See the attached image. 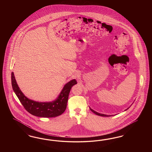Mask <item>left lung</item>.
<instances>
[{"label": "left lung", "instance_id": "obj_1", "mask_svg": "<svg viewBox=\"0 0 152 152\" xmlns=\"http://www.w3.org/2000/svg\"><path fill=\"white\" fill-rule=\"evenodd\" d=\"M130 107H129L128 108H127L126 110H126H128V109H129ZM90 109L91 110V111L93 112L94 114H95L96 115H99V116H113V115H106V114H100V113H97L96 111H95L94 110H92V109H91L90 107Z\"/></svg>", "mask_w": 152, "mask_h": 152}]
</instances>
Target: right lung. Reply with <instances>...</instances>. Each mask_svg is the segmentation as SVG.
I'll use <instances>...</instances> for the list:
<instances>
[{
	"instance_id": "add662e5",
	"label": "right lung",
	"mask_w": 152,
	"mask_h": 152,
	"mask_svg": "<svg viewBox=\"0 0 152 152\" xmlns=\"http://www.w3.org/2000/svg\"><path fill=\"white\" fill-rule=\"evenodd\" d=\"M11 80L13 91L25 109L32 115L42 118H53L64 113L67 107L70 90L74 85L77 84L76 80L73 79L64 85L60 95L54 101L38 102L28 99L23 94L16 82L13 72Z\"/></svg>"
}]
</instances>
